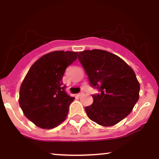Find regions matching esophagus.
I'll return each mask as SVG.
<instances>
[{"instance_id":"34e87169","label":"esophagus","mask_w":159,"mask_h":159,"mask_svg":"<svg viewBox=\"0 0 159 159\" xmlns=\"http://www.w3.org/2000/svg\"><path fill=\"white\" fill-rule=\"evenodd\" d=\"M84 93V92H81V93H78V96H81V95L82 94H83Z\"/></svg>"}]
</instances>
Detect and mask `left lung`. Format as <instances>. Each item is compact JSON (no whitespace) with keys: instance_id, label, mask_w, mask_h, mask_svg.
<instances>
[{"instance_id":"left-lung-1","label":"left lung","mask_w":159,"mask_h":159,"mask_svg":"<svg viewBox=\"0 0 159 159\" xmlns=\"http://www.w3.org/2000/svg\"><path fill=\"white\" fill-rule=\"evenodd\" d=\"M78 60L90 85L99 91L92 96L93 103L85 107L87 116L105 127L120 123L139 99L140 84L134 70L120 57L100 49L80 52Z\"/></svg>"}]
</instances>
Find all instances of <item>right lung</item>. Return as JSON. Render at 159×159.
Wrapping results in <instances>:
<instances>
[{
  "mask_svg": "<svg viewBox=\"0 0 159 159\" xmlns=\"http://www.w3.org/2000/svg\"><path fill=\"white\" fill-rule=\"evenodd\" d=\"M78 52L55 51L42 56L31 66L19 91V105L36 126L52 129L63 123L73 102L65 92L62 78Z\"/></svg>",
  "mask_w": 159,
  "mask_h": 159,
  "instance_id": "obj_1",
  "label": "right lung"
}]
</instances>
